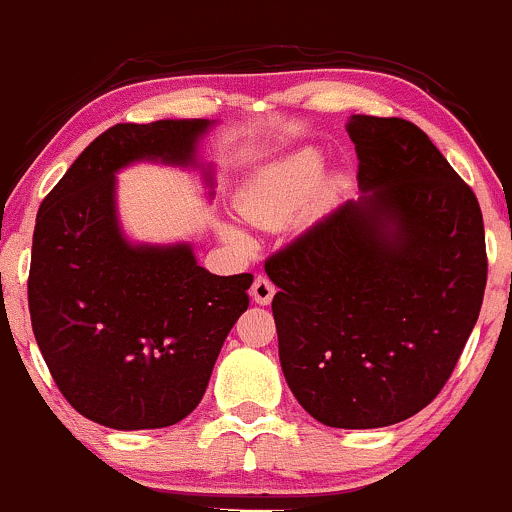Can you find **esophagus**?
Listing matches in <instances>:
<instances>
[{"instance_id": "1", "label": "esophagus", "mask_w": 512, "mask_h": 512, "mask_svg": "<svg viewBox=\"0 0 512 512\" xmlns=\"http://www.w3.org/2000/svg\"><path fill=\"white\" fill-rule=\"evenodd\" d=\"M250 294H252V301H255V304H262V306L270 304L274 297V284L265 277V274H257L255 282H252Z\"/></svg>"}]
</instances>
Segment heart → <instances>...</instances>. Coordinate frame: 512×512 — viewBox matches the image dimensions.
<instances>
[{
    "mask_svg": "<svg viewBox=\"0 0 512 512\" xmlns=\"http://www.w3.org/2000/svg\"><path fill=\"white\" fill-rule=\"evenodd\" d=\"M324 179V154L299 147L257 166L238 191V211L247 223L265 230L294 225L316 203L328 206L341 191V181ZM220 235L238 250H252V238L233 223H220Z\"/></svg>",
    "mask_w": 512,
    "mask_h": 512,
    "instance_id": "1",
    "label": "heart"
}]
</instances>
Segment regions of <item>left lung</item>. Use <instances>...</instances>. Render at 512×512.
Returning <instances> with one entry per match:
<instances>
[{
    "mask_svg": "<svg viewBox=\"0 0 512 512\" xmlns=\"http://www.w3.org/2000/svg\"><path fill=\"white\" fill-rule=\"evenodd\" d=\"M358 201L265 262L284 380L326 427L378 429L429 405L486 289L476 196L400 117L353 115Z\"/></svg>",
    "mask_w": 512,
    "mask_h": 512,
    "instance_id": "left-lung-1",
    "label": "left lung"
}]
</instances>
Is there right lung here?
Here are the masks:
<instances>
[{
	"mask_svg": "<svg viewBox=\"0 0 512 512\" xmlns=\"http://www.w3.org/2000/svg\"><path fill=\"white\" fill-rule=\"evenodd\" d=\"M211 120L115 125L73 161L36 215L29 311L58 390L110 429H161L201 402L223 341L247 309L252 274L218 277L193 242H132L117 174L137 161L201 171Z\"/></svg>",
	"mask_w": 512,
	"mask_h": 512,
	"instance_id": "obj_1",
	"label": "right lung"
}]
</instances>
